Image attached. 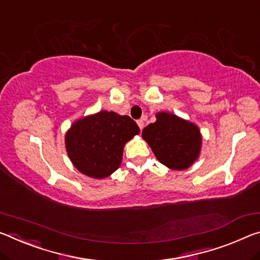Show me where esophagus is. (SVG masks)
<instances>
[{
  "label": "esophagus",
  "mask_w": 260,
  "mask_h": 260,
  "mask_svg": "<svg viewBox=\"0 0 260 260\" xmlns=\"http://www.w3.org/2000/svg\"><path fill=\"white\" fill-rule=\"evenodd\" d=\"M138 125L140 127V129H143V127H145V119H139L138 120Z\"/></svg>",
  "instance_id": "34e87169"
}]
</instances>
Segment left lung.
I'll use <instances>...</instances> for the list:
<instances>
[{
  "label": "left lung",
  "mask_w": 260,
  "mask_h": 260,
  "mask_svg": "<svg viewBox=\"0 0 260 260\" xmlns=\"http://www.w3.org/2000/svg\"><path fill=\"white\" fill-rule=\"evenodd\" d=\"M156 117L157 120L145 127L142 138L164 166L174 170L187 169L200 152L198 127L171 113L160 112Z\"/></svg>",
  "instance_id": "8db88e82"
}]
</instances>
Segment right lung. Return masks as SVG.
Returning a JSON list of instances; mask_svg holds the SVG:
<instances>
[{"mask_svg": "<svg viewBox=\"0 0 260 260\" xmlns=\"http://www.w3.org/2000/svg\"><path fill=\"white\" fill-rule=\"evenodd\" d=\"M139 132L128 115L101 111L74 123L66 135V148L78 171L102 179L119 168L123 146Z\"/></svg>", "mask_w": 260, "mask_h": 260, "instance_id": "obj_1", "label": "right lung"}]
</instances>
